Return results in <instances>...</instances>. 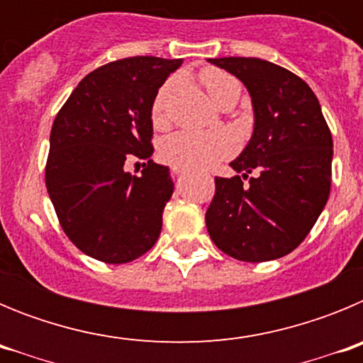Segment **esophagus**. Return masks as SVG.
<instances>
[{
    "label": "esophagus",
    "mask_w": 363,
    "mask_h": 363,
    "mask_svg": "<svg viewBox=\"0 0 363 363\" xmlns=\"http://www.w3.org/2000/svg\"><path fill=\"white\" fill-rule=\"evenodd\" d=\"M171 171H172V174H174V176H182L185 172L184 169H179V167H172Z\"/></svg>",
    "instance_id": "1"
}]
</instances>
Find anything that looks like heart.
Segmentation results:
<instances>
[{"label": "heart", "mask_w": 363, "mask_h": 363, "mask_svg": "<svg viewBox=\"0 0 363 363\" xmlns=\"http://www.w3.org/2000/svg\"><path fill=\"white\" fill-rule=\"evenodd\" d=\"M201 83L209 92L211 99L218 104L227 92L238 91L240 85L229 74L216 69H205L201 72ZM174 89V82H169L160 89L154 98L150 118L156 127L165 123L167 105ZM234 150V140L227 133H191L178 130L163 138L160 143V158L172 167L179 169H209Z\"/></svg>", "instance_id": "heart-1"}]
</instances>
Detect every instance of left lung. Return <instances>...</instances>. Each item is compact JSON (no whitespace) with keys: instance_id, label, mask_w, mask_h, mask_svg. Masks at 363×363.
I'll return each instance as SVG.
<instances>
[{"instance_id":"1","label":"left lung","mask_w":363,"mask_h":363,"mask_svg":"<svg viewBox=\"0 0 363 363\" xmlns=\"http://www.w3.org/2000/svg\"><path fill=\"white\" fill-rule=\"evenodd\" d=\"M207 62L245 85L255 114L251 140L229 163L236 174L214 178L205 213L209 236L242 262L281 258L303 242L327 203L331 130L318 98L291 70L259 57Z\"/></svg>"}]
</instances>
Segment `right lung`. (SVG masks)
<instances>
[{"label":"right lung","instance_id":"right-lung-1","mask_svg":"<svg viewBox=\"0 0 363 363\" xmlns=\"http://www.w3.org/2000/svg\"><path fill=\"white\" fill-rule=\"evenodd\" d=\"M182 60L125 57L86 74L50 130L45 184L70 242L105 264L145 255L171 200L169 167L152 163L154 98ZM147 159L140 177L124 171Z\"/></svg>","mask_w":363,"mask_h":363}]
</instances>
